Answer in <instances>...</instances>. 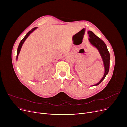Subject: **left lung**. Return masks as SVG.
Instances as JSON below:
<instances>
[{
    "label": "left lung",
    "mask_w": 127,
    "mask_h": 127,
    "mask_svg": "<svg viewBox=\"0 0 127 127\" xmlns=\"http://www.w3.org/2000/svg\"><path fill=\"white\" fill-rule=\"evenodd\" d=\"M88 34L90 37V38H89V41L93 46H94L95 47H96L98 49L100 54L102 58L105 68V72L103 77H102L101 80L99 81V83L96 84L94 85H93L95 86L98 85L100 83L103 81V80H104L106 75L108 74L110 68V56L109 52L107 48V47H106L105 44L104 43L102 40L99 37H98L97 35H96L92 31H89Z\"/></svg>",
    "instance_id": "left-lung-1"
}]
</instances>
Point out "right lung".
Segmentation results:
<instances>
[{
  "instance_id": "right-lung-1",
  "label": "right lung",
  "mask_w": 127,
  "mask_h": 127,
  "mask_svg": "<svg viewBox=\"0 0 127 127\" xmlns=\"http://www.w3.org/2000/svg\"><path fill=\"white\" fill-rule=\"evenodd\" d=\"M36 28H37V27H34V28H33V29H32L31 30L29 31L27 33V34L26 35V36L22 39V40L21 41V42H20V43H19V46H18V48H17V56H16V60H17V58H18V55H19V53L20 51H21V48H22V45H23V43H24V42L25 41V40L28 37V36L30 35V33H32L34 30H35Z\"/></svg>"
}]
</instances>
